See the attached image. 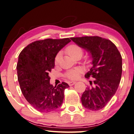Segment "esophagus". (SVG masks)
<instances>
[{
  "label": "esophagus",
  "instance_id": "esophagus-1",
  "mask_svg": "<svg viewBox=\"0 0 134 134\" xmlns=\"http://www.w3.org/2000/svg\"><path fill=\"white\" fill-rule=\"evenodd\" d=\"M75 83H76V82L75 81H70V82H69V85L70 86H71L74 85Z\"/></svg>",
  "mask_w": 134,
  "mask_h": 134
}]
</instances>
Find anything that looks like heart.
<instances>
[{
	"instance_id": "heart-1",
	"label": "heart",
	"mask_w": 134,
	"mask_h": 134,
	"mask_svg": "<svg viewBox=\"0 0 134 134\" xmlns=\"http://www.w3.org/2000/svg\"><path fill=\"white\" fill-rule=\"evenodd\" d=\"M65 52L74 59L76 57H81L83 54V49L80 46L77 44H70L67 46L65 49ZM60 60H61V53L56 54L55 59H54V64L57 65L59 64ZM81 73V70L79 69H73L67 71L65 74V76L69 80H76L80 76V74Z\"/></svg>"
}]
</instances>
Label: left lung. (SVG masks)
I'll use <instances>...</instances> for the list:
<instances>
[{
	"mask_svg": "<svg viewBox=\"0 0 134 134\" xmlns=\"http://www.w3.org/2000/svg\"><path fill=\"white\" fill-rule=\"evenodd\" d=\"M77 45L90 53L93 67L85 75L94 78L81 97L82 104L88 110L103 109L115 94L122 74V57L114 43L103 37L83 36L71 37Z\"/></svg>",
	"mask_w": 134,
	"mask_h": 134,
	"instance_id": "8db88e82",
	"label": "left lung"
}]
</instances>
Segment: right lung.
<instances>
[{
    "instance_id": "right-lung-1",
    "label": "right lung",
    "mask_w": 134,
    "mask_h": 134,
    "mask_svg": "<svg viewBox=\"0 0 134 134\" xmlns=\"http://www.w3.org/2000/svg\"><path fill=\"white\" fill-rule=\"evenodd\" d=\"M70 41L69 38L36 41L19 55L16 68L20 90L28 102L39 112H52L63 102L64 90L69 86L65 82L58 86L51 85L48 73L54 69L56 54Z\"/></svg>"
}]
</instances>
